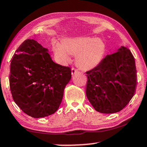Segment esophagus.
Returning <instances> with one entry per match:
<instances>
[{"mask_svg":"<svg viewBox=\"0 0 147 147\" xmlns=\"http://www.w3.org/2000/svg\"><path fill=\"white\" fill-rule=\"evenodd\" d=\"M71 72H72V75H75V74H76L77 72V70H76L75 68H72V70H71Z\"/></svg>","mask_w":147,"mask_h":147,"instance_id":"esophagus-1","label":"esophagus"}]
</instances>
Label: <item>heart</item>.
<instances>
[{
  "mask_svg": "<svg viewBox=\"0 0 147 147\" xmlns=\"http://www.w3.org/2000/svg\"><path fill=\"white\" fill-rule=\"evenodd\" d=\"M61 44L53 48L57 60L66 62L70 60V55H73L75 56L77 67L85 71L96 67L102 60L106 52L105 43L98 38H68L63 40Z\"/></svg>",
  "mask_w": 147,
  "mask_h": 147,
  "instance_id": "1",
  "label": "heart"
}]
</instances>
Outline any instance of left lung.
Returning a JSON list of instances; mask_svg holds the SVG:
<instances>
[{
    "mask_svg": "<svg viewBox=\"0 0 147 147\" xmlns=\"http://www.w3.org/2000/svg\"><path fill=\"white\" fill-rule=\"evenodd\" d=\"M86 74L87 98L98 112H119L134 94L136 68L134 57L127 47L121 46L117 51L107 55Z\"/></svg>",
    "mask_w": 147,
    "mask_h": 147,
    "instance_id": "left-lung-1",
    "label": "left lung"
}]
</instances>
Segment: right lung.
I'll return each mask as SVG.
<instances>
[{
  "label": "right lung",
  "mask_w": 147,
  "mask_h": 147,
  "mask_svg": "<svg viewBox=\"0 0 147 147\" xmlns=\"http://www.w3.org/2000/svg\"><path fill=\"white\" fill-rule=\"evenodd\" d=\"M9 84L13 99L34 118L53 114L60 107L71 69L52 60L48 49L33 39L22 42L12 57Z\"/></svg>",
  "instance_id": "1"
}]
</instances>
